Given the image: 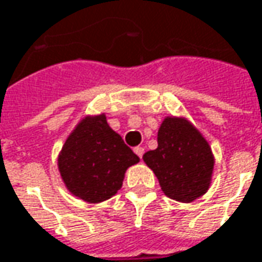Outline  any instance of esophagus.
I'll return each instance as SVG.
<instances>
[{"mask_svg":"<svg viewBox=\"0 0 262 262\" xmlns=\"http://www.w3.org/2000/svg\"><path fill=\"white\" fill-rule=\"evenodd\" d=\"M134 152L138 155L140 158H142V155H144V148H142V147H135Z\"/></svg>","mask_w":262,"mask_h":262,"instance_id":"esophagus-1","label":"esophagus"}]
</instances>
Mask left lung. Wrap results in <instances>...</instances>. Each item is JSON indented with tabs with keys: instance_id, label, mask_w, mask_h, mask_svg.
I'll return each instance as SVG.
<instances>
[{
	"instance_id": "obj_1",
	"label": "left lung",
	"mask_w": 262,
	"mask_h": 262,
	"mask_svg": "<svg viewBox=\"0 0 262 262\" xmlns=\"http://www.w3.org/2000/svg\"><path fill=\"white\" fill-rule=\"evenodd\" d=\"M158 147L142 160L154 171L162 192L180 203H192L211 185L214 155L208 141L187 118L165 117L158 129Z\"/></svg>"
}]
</instances>
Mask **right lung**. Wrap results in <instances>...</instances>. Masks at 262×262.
<instances>
[{"label":"right lung","mask_w":262,"mask_h":262,"mask_svg":"<svg viewBox=\"0 0 262 262\" xmlns=\"http://www.w3.org/2000/svg\"><path fill=\"white\" fill-rule=\"evenodd\" d=\"M140 158L108 125L105 114L86 115L77 124L58 154V169L67 189L86 203L111 198L124 176Z\"/></svg>","instance_id":"1"}]
</instances>
